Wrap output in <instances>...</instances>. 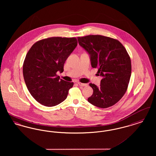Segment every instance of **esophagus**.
Wrapping results in <instances>:
<instances>
[{
	"label": "esophagus",
	"instance_id": "obj_1",
	"mask_svg": "<svg viewBox=\"0 0 156 156\" xmlns=\"http://www.w3.org/2000/svg\"><path fill=\"white\" fill-rule=\"evenodd\" d=\"M78 84L82 87H87L88 85V84H87V83H81L80 82H78Z\"/></svg>",
	"mask_w": 156,
	"mask_h": 156
}]
</instances>
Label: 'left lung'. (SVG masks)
Instances as JSON below:
<instances>
[{
    "mask_svg": "<svg viewBox=\"0 0 156 156\" xmlns=\"http://www.w3.org/2000/svg\"><path fill=\"white\" fill-rule=\"evenodd\" d=\"M79 44L90 56L91 66L98 68L103 77L101 87L89 83L93 94L88 101L101 108L116 104L126 93L130 81L132 65L129 55L116 39L101 35L78 37Z\"/></svg>",
    "mask_w": 156,
    "mask_h": 156,
    "instance_id": "left-lung-1",
    "label": "left lung"
}]
</instances>
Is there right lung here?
<instances>
[{"instance_id": "right-lung-1", "label": "right lung", "mask_w": 156, "mask_h": 156, "mask_svg": "<svg viewBox=\"0 0 156 156\" xmlns=\"http://www.w3.org/2000/svg\"><path fill=\"white\" fill-rule=\"evenodd\" d=\"M77 44L75 37H49L35 43L27 53L23 66L24 80L40 104L54 106L67 98L74 83L59 80L57 73L64 71V64Z\"/></svg>"}]
</instances>
